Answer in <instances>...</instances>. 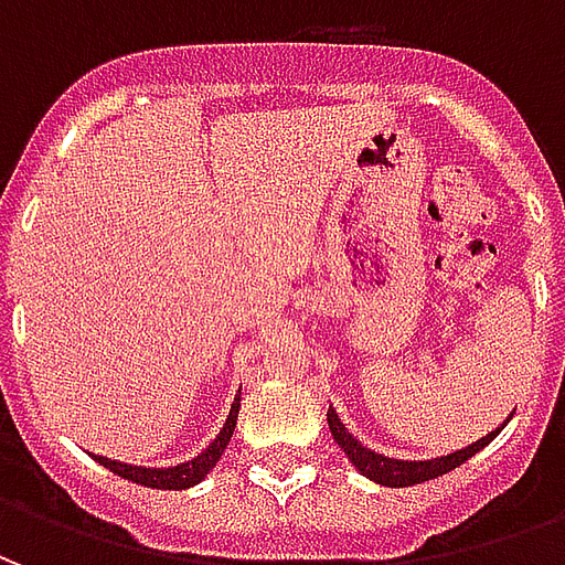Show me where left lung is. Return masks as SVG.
Returning <instances> with one entry per match:
<instances>
[{"mask_svg": "<svg viewBox=\"0 0 565 565\" xmlns=\"http://www.w3.org/2000/svg\"><path fill=\"white\" fill-rule=\"evenodd\" d=\"M327 424H330V433L339 441V448L348 454V460L354 462L356 472L366 475L369 481L384 487H412L420 484V481H433L438 475H448L450 469H457L460 462H466L469 457H475L478 450L484 448V445H490L499 436V429L505 426H497L493 433H487V436H481L472 445L454 450V454H445V457H433V460H396V457H384L379 450L366 448L360 438H354V433H348V426L342 424V417L335 415L332 405L330 412H327Z\"/></svg>", "mask_w": 565, "mask_h": 565, "instance_id": "left-lung-1", "label": "left lung"}]
</instances>
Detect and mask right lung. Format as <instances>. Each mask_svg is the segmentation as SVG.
<instances>
[{
	"label": "right lung",
	"mask_w": 565,
	"mask_h": 565,
	"mask_svg": "<svg viewBox=\"0 0 565 565\" xmlns=\"http://www.w3.org/2000/svg\"><path fill=\"white\" fill-rule=\"evenodd\" d=\"M238 405L242 399H235L233 408H230V415H226V424L223 429L217 433V438L211 441L209 448L196 454L193 460H184L178 462V466H169V469H157V466H136V462H120V460H108V457H96L99 466L105 469H111L115 475L120 478H127L132 484H145V487H153V490H186V487L199 484L205 475L217 466V460L223 457V450L230 445V438L235 433V420H238Z\"/></svg>",
	"instance_id": "right-lung-1"
}]
</instances>
